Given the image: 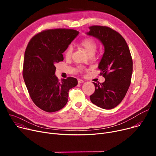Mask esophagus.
Wrapping results in <instances>:
<instances>
[{"label":"esophagus","mask_w":156,"mask_h":156,"mask_svg":"<svg viewBox=\"0 0 156 156\" xmlns=\"http://www.w3.org/2000/svg\"><path fill=\"white\" fill-rule=\"evenodd\" d=\"M78 83H79V84H80V83H84V81H83V80L78 79Z\"/></svg>","instance_id":"obj_1"}]
</instances>
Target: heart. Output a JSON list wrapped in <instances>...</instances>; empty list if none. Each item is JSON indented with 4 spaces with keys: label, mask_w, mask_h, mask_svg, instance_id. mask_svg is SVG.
<instances>
[{
    "label": "heart",
    "mask_w": 156,
    "mask_h": 156,
    "mask_svg": "<svg viewBox=\"0 0 156 156\" xmlns=\"http://www.w3.org/2000/svg\"><path fill=\"white\" fill-rule=\"evenodd\" d=\"M80 46L86 50L89 55H91L93 54L94 55L98 49L97 42L91 37H86L82 40L80 42ZM72 47L69 46L65 52V57H70L72 55Z\"/></svg>",
    "instance_id": "1"
}]
</instances>
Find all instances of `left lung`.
Segmentation results:
<instances>
[{
  "mask_svg": "<svg viewBox=\"0 0 156 156\" xmlns=\"http://www.w3.org/2000/svg\"><path fill=\"white\" fill-rule=\"evenodd\" d=\"M86 34L99 39L104 52L98 65L102 83H93L95 92L90 96L92 103L104 109H112L125 98L131 83L133 61L125 39L117 31L102 26L89 27Z\"/></svg>",
  "mask_w": 156,
  "mask_h": 156,
  "instance_id": "8db88e82",
  "label": "left lung"
}]
</instances>
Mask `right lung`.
Returning a JSON list of instances; mask_svg holds the SVG:
<instances>
[{"instance_id":"1","label":"right lung","mask_w":156,"mask_h":156,"mask_svg":"<svg viewBox=\"0 0 156 156\" xmlns=\"http://www.w3.org/2000/svg\"><path fill=\"white\" fill-rule=\"evenodd\" d=\"M74 30L42 31L29 42L25 52L23 76L30 96L36 106L47 112L62 109L68 102L70 89L78 84L73 77L55 76V64L63 60V53L78 35Z\"/></svg>"}]
</instances>
